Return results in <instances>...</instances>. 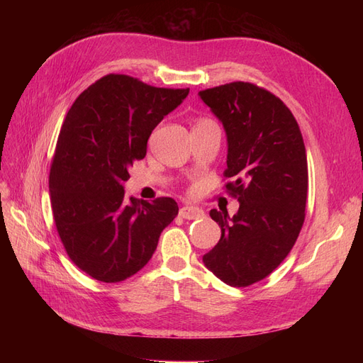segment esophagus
<instances>
[{"mask_svg": "<svg viewBox=\"0 0 363 363\" xmlns=\"http://www.w3.org/2000/svg\"><path fill=\"white\" fill-rule=\"evenodd\" d=\"M179 215L184 219H199L204 216V212L199 207H192V206H184L179 211Z\"/></svg>", "mask_w": 363, "mask_h": 363, "instance_id": "1", "label": "esophagus"}]
</instances>
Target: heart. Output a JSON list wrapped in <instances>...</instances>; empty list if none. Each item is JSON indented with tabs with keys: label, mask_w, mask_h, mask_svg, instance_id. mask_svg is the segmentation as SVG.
Returning a JSON list of instances; mask_svg holds the SVG:
<instances>
[{
	"label": "heart",
	"mask_w": 363,
	"mask_h": 363,
	"mask_svg": "<svg viewBox=\"0 0 363 363\" xmlns=\"http://www.w3.org/2000/svg\"><path fill=\"white\" fill-rule=\"evenodd\" d=\"M204 121H208V119H199L195 124H201V123H204Z\"/></svg>",
	"instance_id": "heart-1"
}]
</instances>
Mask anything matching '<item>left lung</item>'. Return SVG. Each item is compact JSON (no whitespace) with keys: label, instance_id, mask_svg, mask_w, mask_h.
Wrapping results in <instances>:
<instances>
[{"label":"left lung","instance_id":"left-lung-1","mask_svg":"<svg viewBox=\"0 0 363 363\" xmlns=\"http://www.w3.org/2000/svg\"><path fill=\"white\" fill-rule=\"evenodd\" d=\"M221 121L228 142L224 188L238 213L211 211L219 242L203 256L218 279L245 288L268 277L286 259L304 223L307 157L298 123L279 96L248 82L200 92Z\"/></svg>","mask_w":363,"mask_h":363}]
</instances>
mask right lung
Returning a JSON list of instances; mask_svg holds the SVG:
<instances>
[{
	"mask_svg": "<svg viewBox=\"0 0 363 363\" xmlns=\"http://www.w3.org/2000/svg\"><path fill=\"white\" fill-rule=\"evenodd\" d=\"M189 89L107 74L83 91L63 121L50 167L54 223L69 259L98 281L144 268L179 213L169 196L125 200L128 168L144 159L151 131Z\"/></svg>",
	"mask_w": 363,
	"mask_h": 363,
	"instance_id": "obj_1",
	"label": "right lung"
}]
</instances>
